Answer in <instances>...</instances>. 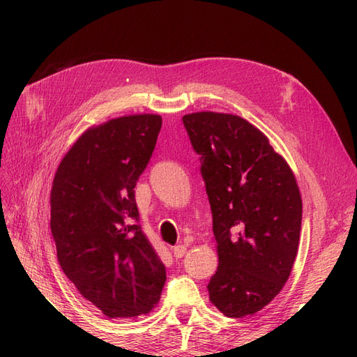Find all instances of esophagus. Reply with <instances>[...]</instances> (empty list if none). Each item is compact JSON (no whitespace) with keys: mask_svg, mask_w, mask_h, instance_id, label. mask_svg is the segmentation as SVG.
<instances>
[{"mask_svg":"<svg viewBox=\"0 0 357 357\" xmlns=\"http://www.w3.org/2000/svg\"><path fill=\"white\" fill-rule=\"evenodd\" d=\"M185 253H186V245L178 244V245H174V247H172V255H174V257H176V259L183 257V256H185Z\"/></svg>","mask_w":357,"mask_h":357,"instance_id":"obj_1","label":"esophagus"}]
</instances>
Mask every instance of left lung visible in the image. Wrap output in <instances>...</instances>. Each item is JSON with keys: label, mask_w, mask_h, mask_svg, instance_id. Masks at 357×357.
Returning <instances> with one entry per match:
<instances>
[{"label": "left lung", "mask_w": 357, "mask_h": 357, "mask_svg": "<svg viewBox=\"0 0 357 357\" xmlns=\"http://www.w3.org/2000/svg\"><path fill=\"white\" fill-rule=\"evenodd\" d=\"M213 214L219 266L210 301L226 317L255 314L283 289L294 266L302 199L294 172L245 119L183 116Z\"/></svg>", "instance_id": "8db88e82"}]
</instances>
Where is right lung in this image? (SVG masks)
Wrapping results in <instances>:
<instances>
[{
	"label": "right lung",
	"instance_id": "add662e5",
	"mask_svg": "<svg viewBox=\"0 0 357 357\" xmlns=\"http://www.w3.org/2000/svg\"><path fill=\"white\" fill-rule=\"evenodd\" d=\"M160 126L158 114H134L91 128L53 178L50 229L59 265L110 319L147 314L167 280L138 223L134 190Z\"/></svg>",
	"mask_w": 357,
	"mask_h": 357
}]
</instances>
